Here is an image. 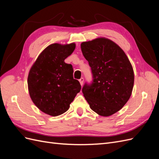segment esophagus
Masks as SVG:
<instances>
[{
	"mask_svg": "<svg viewBox=\"0 0 159 159\" xmlns=\"http://www.w3.org/2000/svg\"><path fill=\"white\" fill-rule=\"evenodd\" d=\"M84 78H81V79H80L79 80V81H80V84H81V85L82 86V85H83V84H84Z\"/></svg>",
	"mask_w": 159,
	"mask_h": 159,
	"instance_id": "obj_1",
	"label": "esophagus"
}]
</instances>
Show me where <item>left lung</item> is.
Wrapping results in <instances>:
<instances>
[{"label":"left lung","instance_id":"left-lung-1","mask_svg":"<svg viewBox=\"0 0 159 159\" xmlns=\"http://www.w3.org/2000/svg\"><path fill=\"white\" fill-rule=\"evenodd\" d=\"M81 49L93 78L92 84L83 87L84 96L93 111L110 116L131 97L134 85L132 65L121 48L106 38L84 42Z\"/></svg>","mask_w":159,"mask_h":159}]
</instances>
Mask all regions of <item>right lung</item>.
<instances>
[{
    "label": "right lung",
    "mask_w": 159,
    "mask_h": 159,
    "mask_svg": "<svg viewBox=\"0 0 159 159\" xmlns=\"http://www.w3.org/2000/svg\"><path fill=\"white\" fill-rule=\"evenodd\" d=\"M75 48V43L50 44L40 53L29 71L30 97L38 109L51 116L67 111L81 90L80 82L74 79L72 66L64 61Z\"/></svg>",
    "instance_id": "right-lung-1"
}]
</instances>
